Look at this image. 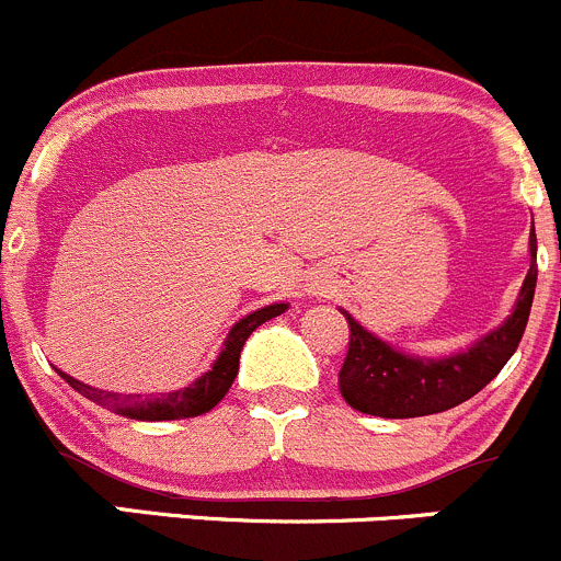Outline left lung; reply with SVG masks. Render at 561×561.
I'll use <instances>...</instances> for the list:
<instances>
[{
    "mask_svg": "<svg viewBox=\"0 0 561 561\" xmlns=\"http://www.w3.org/2000/svg\"><path fill=\"white\" fill-rule=\"evenodd\" d=\"M529 274L513 312L502 325L482 334L466 351L442 358L411 356L364 329L342 309L351 325V345L340 369V391L356 411L380 419H411L442 413L474 397L510 362L526 331L537 285V236L529 232Z\"/></svg>",
    "mask_w": 561,
    "mask_h": 561,
    "instance_id": "1",
    "label": "left lung"
}]
</instances>
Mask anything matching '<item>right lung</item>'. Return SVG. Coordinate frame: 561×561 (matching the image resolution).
Wrapping results in <instances>:
<instances>
[{
  "label": "right lung",
  "mask_w": 561,
  "mask_h": 561,
  "mask_svg": "<svg viewBox=\"0 0 561 561\" xmlns=\"http://www.w3.org/2000/svg\"><path fill=\"white\" fill-rule=\"evenodd\" d=\"M287 309V304H268V307H260L254 312H249L247 318L238 320L236 325L227 334L225 347L219 351L216 362L210 364L208 373L199 375L194 383L183 386L175 391H156V394H119V391H103L95 389L90 383H81L73 375L57 369L59 378L68 380L79 394H84L87 400L98 402V405L108 408V411L119 413V416L139 419V422H170V419H188V416H203L208 413L216 402H221V397L230 391L232 380L238 375V362H241V351L247 345L249 334H252L257 325H263L265 320L276 318Z\"/></svg>",
  "instance_id": "right-lung-1"
}]
</instances>
